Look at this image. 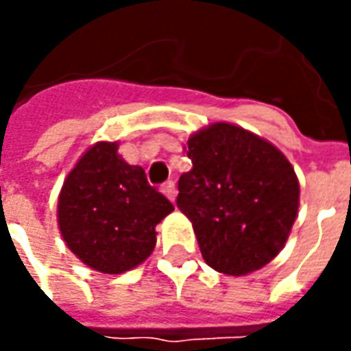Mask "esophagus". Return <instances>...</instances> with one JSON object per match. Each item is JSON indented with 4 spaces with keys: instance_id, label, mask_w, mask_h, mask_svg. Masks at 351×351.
<instances>
[{
    "instance_id": "34e87169",
    "label": "esophagus",
    "mask_w": 351,
    "mask_h": 351,
    "mask_svg": "<svg viewBox=\"0 0 351 351\" xmlns=\"http://www.w3.org/2000/svg\"><path fill=\"white\" fill-rule=\"evenodd\" d=\"M161 191L165 193V197H167L169 201H173V203H175V199H176V186H175V182L163 184V186H161Z\"/></svg>"
}]
</instances>
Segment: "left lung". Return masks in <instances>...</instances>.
I'll use <instances>...</instances> for the list:
<instances>
[{
  "instance_id": "1",
  "label": "left lung",
  "mask_w": 351,
  "mask_h": 351,
  "mask_svg": "<svg viewBox=\"0 0 351 351\" xmlns=\"http://www.w3.org/2000/svg\"><path fill=\"white\" fill-rule=\"evenodd\" d=\"M186 154L193 167L178 180L176 206L206 265L244 276L276 258L299 210V180L286 156L228 122L193 133Z\"/></svg>"
}]
</instances>
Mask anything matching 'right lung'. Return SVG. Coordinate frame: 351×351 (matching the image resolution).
Returning a JSON list of instances; mask_svg holds the SVG:
<instances>
[{"instance_id": "1", "label": "right lung", "mask_w": 351, "mask_h": 351, "mask_svg": "<svg viewBox=\"0 0 351 351\" xmlns=\"http://www.w3.org/2000/svg\"><path fill=\"white\" fill-rule=\"evenodd\" d=\"M175 210L125 163L118 143L101 141L80 156L58 197V228L67 248L93 271L120 274L152 254L156 226Z\"/></svg>"}]
</instances>
